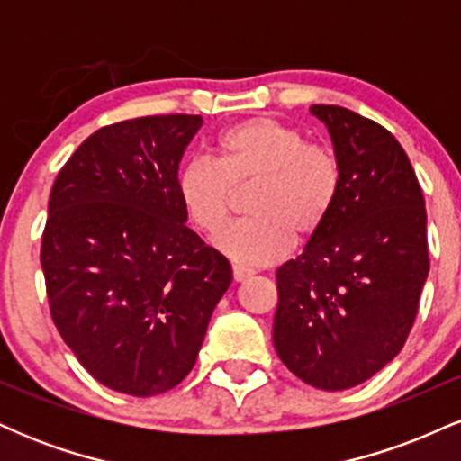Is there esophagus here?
I'll return each instance as SVG.
<instances>
[{"instance_id": "34e87169", "label": "esophagus", "mask_w": 461, "mask_h": 461, "mask_svg": "<svg viewBox=\"0 0 461 461\" xmlns=\"http://www.w3.org/2000/svg\"><path fill=\"white\" fill-rule=\"evenodd\" d=\"M231 271H234V282H245V279H249L253 275L251 268L240 267V264H234V268H231Z\"/></svg>"}]
</instances>
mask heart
Here are the masks:
<instances>
[{
  "label": "heart",
  "mask_w": 461,
  "mask_h": 461,
  "mask_svg": "<svg viewBox=\"0 0 461 461\" xmlns=\"http://www.w3.org/2000/svg\"><path fill=\"white\" fill-rule=\"evenodd\" d=\"M219 162L190 158L179 168L177 193L205 234H216L231 212L236 193L251 185L242 210L249 216L216 236L227 258L247 267L282 260L297 240L325 227L340 197L336 153L312 145L299 130L268 116L231 125L216 140Z\"/></svg>",
  "instance_id": "1"
}]
</instances>
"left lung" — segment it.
<instances>
[{
    "instance_id": "1",
    "label": "left lung",
    "mask_w": 461,
    "mask_h": 461,
    "mask_svg": "<svg viewBox=\"0 0 461 461\" xmlns=\"http://www.w3.org/2000/svg\"><path fill=\"white\" fill-rule=\"evenodd\" d=\"M340 162L342 188L303 253L277 268L275 351L301 382L353 388L403 348L429 273L427 212L399 140L340 105H312Z\"/></svg>"
}]
</instances>
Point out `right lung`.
Here are the masks:
<instances>
[{"mask_svg": "<svg viewBox=\"0 0 461 461\" xmlns=\"http://www.w3.org/2000/svg\"><path fill=\"white\" fill-rule=\"evenodd\" d=\"M203 119L140 116L88 136L58 173L41 247L51 319L105 388L153 396L193 370L231 284L186 225L177 171Z\"/></svg>", "mask_w": 461, "mask_h": 461, "instance_id": "1", "label": "right lung"}]
</instances>
